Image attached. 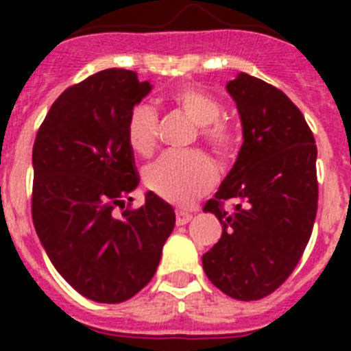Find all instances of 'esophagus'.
Returning a JSON list of instances; mask_svg holds the SVG:
<instances>
[{"label": "esophagus", "mask_w": 351, "mask_h": 351, "mask_svg": "<svg viewBox=\"0 0 351 351\" xmlns=\"http://www.w3.org/2000/svg\"><path fill=\"white\" fill-rule=\"evenodd\" d=\"M191 218H193V216H191V213H188V210H178V213H176V223H178V225H186L188 221H191Z\"/></svg>", "instance_id": "1"}]
</instances>
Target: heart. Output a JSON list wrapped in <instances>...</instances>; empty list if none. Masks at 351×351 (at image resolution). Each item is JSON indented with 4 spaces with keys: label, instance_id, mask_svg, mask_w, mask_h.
<instances>
[{
    "label": "heart",
    "instance_id": "obj_1",
    "mask_svg": "<svg viewBox=\"0 0 351 351\" xmlns=\"http://www.w3.org/2000/svg\"><path fill=\"white\" fill-rule=\"evenodd\" d=\"M170 104L197 125L198 141L219 161H228L239 149V132L221 119V105L216 98L195 88H179L169 96ZM160 121L151 105L137 104L126 119V141L137 154H151L156 147ZM216 172L202 151L161 154L144 169L149 190L170 204L186 206L213 188Z\"/></svg>",
    "mask_w": 351,
    "mask_h": 351
}]
</instances>
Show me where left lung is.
<instances>
[{
	"instance_id": "obj_1",
	"label": "left lung",
	"mask_w": 351,
	"mask_h": 351,
	"mask_svg": "<svg viewBox=\"0 0 351 351\" xmlns=\"http://www.w3.org/2000/svg\"><path fill=\"white\" fill-rule=\"evenodd\" d=\"M243 121L234 169L204 213L223 226L202 256L216 288L237 300L271 295L297 267L318 209L316 145L302 112L281 89L241 73L226 84ZM232 199L234 209L226 211Z\"/></svg>"
}]
</instances>
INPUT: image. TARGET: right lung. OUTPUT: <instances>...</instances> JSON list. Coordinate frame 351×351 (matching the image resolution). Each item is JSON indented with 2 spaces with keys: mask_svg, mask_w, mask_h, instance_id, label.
<instances>
[{
  "mask_svg": "<svg viewBox=\"0 0 351 351\" xmlns=\"http://www.w3.org/2000/svg\"><path fill=\"white\" fill-rule=\"evenodd\" d=\"M149 91L132 70L98 71L58 96L33 144L35 230L68 285L96 302L128 300L153 280L176 225L153 191L115 213L141 181L126 119Z\"/></svg>",
  "mask_w": 351,
  "mask_h": 351,
  "instance_id": "1",
  "label": "right lung"
}]
</instances>
